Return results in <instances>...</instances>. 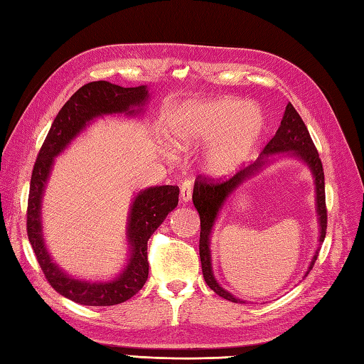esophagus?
<instances>
[{
    "label": "esophagus",
    "instance_id": "1",
    "mask_svg": "<svg viewBox=\"0 0 364 364\" xmlns=\"http://www.w3.org/2000/svg\"><path fill=\"white\" fill-rule=\"evenodd\" d=\"M180 198L183 203H188L192 198V183L191 181H183L180 188Z\"/></svg>",
    "mask_w": 364,
    "mask_h": 364
}]
</instances>
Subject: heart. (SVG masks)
<instances>
[{"instance_id":"heart-1","label":"heart","mask_w":364,"mask_h":364,"mask_svg":"<svg viewBox=\"0 0 364 364\" xmlns=\"http://www.w3.org/2000/svg\"><path fill=\"white\" fill-rule=\"evenodd\" d=\"M264 128L266 115L259 105L218 97L184 103L168 122V137L180 151L206 145L203 170L214 178H225L249 159Z\"/></svg>"}]
</instances>
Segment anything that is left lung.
Masks as SVG:
<instances>
[{
    "mask_svg": "<svg viewBox=\"0 0 364 364\" xmlns=\"http://www.w3.org/2000/svg\"><path fill=\"white\" fill-rule=\"evenodd\" d=\"M277 158H294L301 161L310 168L314 181V194H316V214H318L319 223V239L318 249H316L310 266H308L304 278L310 274L314 266V261L318 258L321 245L323 242L327 231V208H326V181H323V170L319 153L311 141L310 133L305 127L304 120L300 119L299 112L294 109V106L288 103L283 114L280 127H278L275 136L270 139L269 144L261 151L259 158L242 170L231 176L230 180L222 183H213L210 180H202L197 178L194 184V194H192V202H194L196 210L200 215V261H202V272L206 284L218 294V296L227 299L235 304H245V300L235 297L233 294L222 288L219 282L215 280L213 261H211V235L215 222L223 210V206L228 202V198L242 186V184L250 180V178L259 175L262 170L269 167Z\"/></svg>",
    "mask_w": 364,
    "mask_h": 364,
    "instance_id": "obj_1",
    "label": "left lung"
}]
</instances>
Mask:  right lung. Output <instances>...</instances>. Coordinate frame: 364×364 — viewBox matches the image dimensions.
Segmentation results:
<instances>
[{
	"instance_id": "obj_1",
	"label": "right lung",
	"mask_w": 364,
	"mask_h": 364,
	"mask_svg": "<svg viewBox=\"0 0 364 364\" xmlns=\"http://www.w3.org/2000/svg\"><path fill=\"white\" fill-rule=\"evenodd\" d=\"M150 92L146 86L122 87L109 81L84 84L63 106L38 151L31 176L28 198V237L46 280L60 296L89 306L119 305L142 289L149 278L146 242L178 205V186H151L139 191L129 205L127 219V262L111 280H86L73 277L53 259L46 247L42 203L54 159L64 153L82 131L98 119L141 117L146 111Z\"/></svg>"
}]
</instances>
